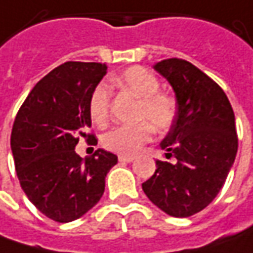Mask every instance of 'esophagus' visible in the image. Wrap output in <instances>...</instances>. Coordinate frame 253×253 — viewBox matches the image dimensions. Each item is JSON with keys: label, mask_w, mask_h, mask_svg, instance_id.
Returning a JSON list of instances; mask_svg holds the SVG:
<instances>
[{"label": "esophagus", "mask_w": 253, "mask_h": 253, "mask_svg": "<svg viewBox=\"0 0 253 253\" xmlns=\"http://www.w3.org/2000/svg\"><path fill=\"white\" fill-rule=\"evenodd\" d=\"M118 161L121 162V163H131V162L135 161V158L133 156H128V155H120Z\"/></svg>", "instance_id": "1"}]
</instances>
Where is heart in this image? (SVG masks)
<instances>
[{"mask_svg":"<svg viewBox=\"0 0 253 253\" xmlns=\"http://www.w3.org/2000/svg\"><path fill=\"white\" fill-rule=\"evenodd\" d=\"M115 85L131 91L139 98L136 120L143 121L133 125H118L102 135L101 143L108 151L121 155H133L152 139L154 126L156 131H166L173 125L177 115L176 100L159 91L161 83L155 74L141 66H133L111 79ZM110 90L107 84H98L88 102V111L94 124H104L110 110Z\"/></svg>","mask_w":253,"mask_h":253,"instance_id":"obj_1","label":"heart"}]
</instances>
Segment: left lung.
I'll return each mask as SVG.
<instances>
[{
  "label": "left lung",
  "instance_id": "8db88e82",
  "mask_svg": "<svg viewBox=\"0 0 253 253\" xmlns=\"http://www.w3.org/2000/svg\"><path fill=\"white\" fill-rule=\"evenodd\" d=\"M153 69L176 95L177 115L161 142L176 163L156 161L142 189L163 212L186 218L206 209L225 183L238 151L235 115L222 88L194 64L168 59Z\"/></svg>",
  "mask_w": 253,
  "mask_h": 253
}]
</instances>
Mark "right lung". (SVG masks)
<instances>
[{"label": "right lung", "mask_w": 253, "mask_h": 253, "mask_svg": "<svg viewBox=\"0 0 253 253\" xmlns=\"http://www.w3.org/2000/svg\"><path fill=\"white\" fill-rule=\"evenodd\" d=\"M107 74L105 63L67 62L32 88L16 114L11 149L26 197L47 218L70 222L100 201L118 158L97 149L82 159L79 136L92 138L88 102Z\"/></svg>", "instance_id": "right-lung-1"}]
</instances>
